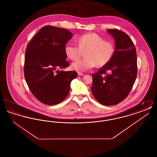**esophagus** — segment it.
Here are the masks:
<instances>
[{"label":"esophagus","instance_id":"1","mask_svg":"<svg viewBox=\"0 0 157 157\" xmlns=\"http://www.w3.org/2000/svg\"><path fill=\"white\" fill-rule=\"evenodd\" d=\"M78 76H83V74H82L81 72H78Z\"/></svg>","mask_w":157,"mask_h":157}]
</instances>
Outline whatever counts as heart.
Here are the masks:
<instances>
[{
    "instance_id": "heart-1",
    "label": "heart",
    "mask_w": 157,
    "mask_h": 157,
    "mask_svg": "<svg viewBox=\"0 0 157 157\" xmlns=\"http://www.w3.org/2000/svg\"><path fill=\"white\" fill-rule=\"evenodd\" d=\"M78 47L67 43L64 48L66 56L72 60L78 59L84 52L85 58L72 63V68L78 72H85L97 65L102 67L112 59L115 46L111 41L104 39L95 33L82 35L76 40Z\"/></svg>"
}]
</instances>
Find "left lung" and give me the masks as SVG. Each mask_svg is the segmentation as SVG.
Segmentation results:
<instances>
[{"label":"left lung","instance_id":"left-lung-1","mask_svg":"<svg viewBox=\"0 0 157 157\" xmlns=\"http://www.w3.org/2000/svg\"><path fill=\"white\" fill-rule=\"evenodd\" d=\"M106 30L114 39L115 53L109 63L92 74L91 91L99 103L110 106L119 104L129 94L136 78L137 61L129 36L118 29Z\"/></svg>","mask_w":157,"mask_h":157}]
</instances>
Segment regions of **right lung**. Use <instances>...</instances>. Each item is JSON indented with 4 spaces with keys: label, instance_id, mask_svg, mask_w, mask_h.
<instances>
[{
    "label": "right lung",
    "instance_id": "obj_1",
    "mask_svg": "<svg viewBox=\"0 0 157 157\" xmlns=\"http://www.w3.org/2000/svg\"><path fill=\"white\" fill-rule=\"evenodd\" d=\"M73 33L65 29L46 26L37 32L25 51L24 75L30 91L44 104L56 105L69 94L76 71H63L69 66L64 48Z\"/></svg>",
    "mask_w": 157,
    "mask_h": 157
}]
</instances>
